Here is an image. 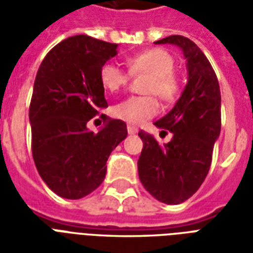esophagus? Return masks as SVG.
Returning a JSON list of instances; mask_svg holds the SVG:
<instances>
[{
  "label": "esophagus",
  "instance_id": "1",
  "mask_svg": "<svg viewBox=\"0 0 253 253\" xmlns=\"http://www.w3.org/2000/svg\"><path fill=\"white\" fill-rule=\"evenodd\" d=\"M127 132H128L130 135H134V134H137L138 132V128L135 126H131V125H130V126H127Z\"/></svg>",
  "mask_w": 253,
  "mask_h": 253
}]
</instances>
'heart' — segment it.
<instances>
[{"label":"heart","mask_w":253,"mask_h":253,"mask_svg":"<svg viewBox=\"0 0 253 253\" xmlns=\"http://www.w3.org/2000/svg\"><path fill=\"white\" fill-rule=\"evenodd\" d=\"M130 72L149 74L145 86L146 93H154L164 101H173L180 92V83L173 73L175 59L163 48H150L127 59ZM127 73L114 62L104 63L100 69L101 85L110 92H118L127 83ZM159 112L154 96H131L112 107L115 118L128 125H141Z\"/></svg>","instance_id":"1"}]
</instances>
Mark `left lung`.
I'll return each instance as SVG.
<instances>
[{
  "label": "left lung",
  "mask_w": 253,
  "mask_h": 253,
  "mask_svg": "<svg viewBox=\"0 0 253 253\" xmlns=\"http://www.w3.org/2000/svg\"><path fill=\"white\" fill-rule=\"evenodd\" d=\"M154 43L179 47L188 77L173 108L154 122L172 132L169 142L159 145L148 132H138L143 142L138 175L157 201L179 205L195 194L210 169L214 143L221 132V92L211 65L194 42L172 35Z\"/></svg>",
  "instance_id": "8db88e82"
}]
</instances>
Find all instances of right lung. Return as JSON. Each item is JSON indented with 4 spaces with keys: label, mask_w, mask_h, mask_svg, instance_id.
<instances>
[{
    "label": "right lung",
    "mask_w": 253,
    "mask_h": 253,
    "mask_svg": "<svg viewBox=\"0 0 253 253\" xmlns=\"http://www.w3.org/2000/svg\"><path fill=\"white\" fill-rule=\"evenodd\" d=\"M116 54L118 44L72 36L47 54L36 74L30 105L32 156L43 181L66 199L84 198L103 183L111 152L127 137L119 119L107 121L96 134L86 127L108 107L100 69Z\"/></svg>",
    "instance_id": "obj_1"
}]
</instances>
